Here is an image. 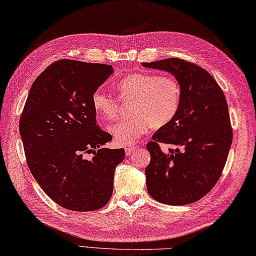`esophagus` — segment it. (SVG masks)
I'll list each match as a JSON object with an SVG mask.
<instances>
[{
    "instance_id": "obj_1",
    "label": "esophagus",
    "mask_w": 256,
    "mask_h": 256,
    "mask_svg": "<svg viewBox=\"0 0 256 256\" xmlns=\"http://www.w3.org/2000/svg\"><path fill=\"white\" fill-rule=\"evenodd\" d=\"M136 148H138L136 146H128V148H126V155H127V156H130V155H132L136 152Z\"/></svg>"
}]
</instances>
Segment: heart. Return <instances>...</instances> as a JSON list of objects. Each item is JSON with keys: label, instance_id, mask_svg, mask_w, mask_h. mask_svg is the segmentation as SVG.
<instances>
[{"label": "heart", "instance_id": "b5f03b06", "mask_svg": "<svg viewBox=\"0 0 256 256\" xmlns=\"http://www.w3.org/2000/svg\"><path fill=\"white\" fill-rule=\"evenodd\" d=\"M118 98L102 91L92 94V106L103 120H115L122 102L130 103L132 116L118 120L110 127L115 141L120 146H132L153 127L160 128L176 117L182 88L172 74L139 72L120 79L115 86Z\"/></svg>", "mask_w": 256, "mask_h": 256}]
</instances>
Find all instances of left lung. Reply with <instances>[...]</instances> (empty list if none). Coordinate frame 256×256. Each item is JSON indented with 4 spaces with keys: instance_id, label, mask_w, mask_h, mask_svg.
<instances>
[{
    "instance_id": "left-lung-1",
    "label": "left lung",
    "mask_w": 256,
    "mask_h": 256,
    "mask_svg": "<svg viewBox=\"0 0 256 256\" xmlns=\"http://www.w3.org/2000/svg\"><path fill=\"white\" fill-rule=\"evenodd\" d=\"M142 65L172 74L182 88L176 117L146 144L151 155L146 168L148 192L163 204L196 202L218 182L232 143L225 94L206 70L188 60L175 58ZM162 144L170 146L167 152Z\"/></svg>"
}]
</instances>
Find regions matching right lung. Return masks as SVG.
<instances>
[{"label":"right lung","instance_id":"obj_1","mask_svg":"<svg viewBox=\"0 0 256 256\" xmlns=\"http://www.w3.org/2000/svg\"><path fill=\"white\" fill-rule=\"evenodd\" d=\"M112 74L110 65L60 60L34 80L24 103L20 132L28 167L48 198L67 210L105 206L124 158V148H101L112 136L98 127L92 106V94Z\"/></svg>","mask_w":256,"mask_h":256}]
</instances>
